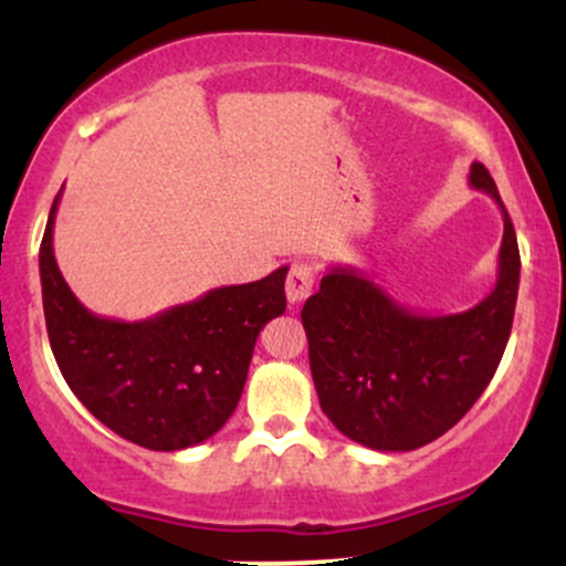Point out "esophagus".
<instances>
[{"label": "esophagus", "mask_w": 566, "mask_h": 566, "mask_svg": "<svg viewBox=\"0 0 566 566\" xmlns=\"http://www.w3.org/2000/svg\"><path fill=\"white\" fill-rule=\"evenodd\" d=\"M314 265L311 263H295L290 269L287 274V284H284V290H287V301L295 305V303H303L305 297L311 295V290H314Z\"/></svg>", "instance_id": "1"}]
</instances>
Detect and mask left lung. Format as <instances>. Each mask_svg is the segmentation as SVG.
<instances>
[{"mask_svg": "<svg viewBox=\"0 0 566 566\" xmlns=\"http://www.w3.org/2000/svg\"><path fill=\"white\" fill-rule=\"evenodd\" d=\"M469 184L503 210L497 282L482 303L423 316L356 269L335 265L303 305L308 361L333 426L369 450L407 452L439 439L490 386L518 295L516 231L482 161Z\"/></svg>", "mask_w": 566, "mask_h": 566, "instance_id": "left-lung-1", "label": "left lung"}]
</instances>
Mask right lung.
<instances>
[{
  "instance_id": "add662e5",
  "label": "right lung",
  "mask_w": 566,
  "mask_h": 566,
  "mask_svg": "<svg viewBox=\"0 0 566 566\" xmlns=\"http://www.w3.org/2000/svg\"><path fill=\"white\" fill-rule=\"evenodd\" d=\"M57 201L61 193L39 247V276L50 346L69 388L103 426L146 450L210 439L239 405L258 335L287 308V265L151 319H103L76 301L55 263Z\"/></svg>"
}]
</instances>
